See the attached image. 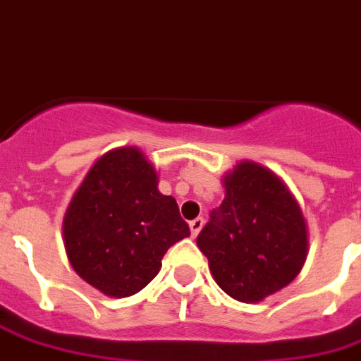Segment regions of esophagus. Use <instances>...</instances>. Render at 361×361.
<instances>
[{
	"label": "esophagus",
	"instance_id": "34e87169",
	"mask_svg": "<svg viewBox=\"0 0 361 361\" xmlns=\"http://www.w3.org/2000/svg\"><path fill=\"white\" fill-rule=\"evenodd\" d=\"M203 224H204V220L201 219V216H199V219H195V220H191V222H189L191 234H193V235L199 234V232H201V228H203Z\"/></svg>",
	"mask_w": 361,
	"mask_h": 361
}]
</instances>
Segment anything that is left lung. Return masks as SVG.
Masks as SVG:
<instances>
[{
	"instance_id": "left-lung-1",
	"label": "left lung",
	"mask_w": 361,
	"mask_h": 361,
	"mask_svg": "<svg viewBox=\"0 0 361 361\" xmlns=\"http://www.w3.org/2000/svg\"><path fill=\"white\" fill-rule=\"evenodd\" d=\"M226 197L197 235L216 284L238 302L255 303L298 276L307 253L305 220L292 193L255 162L224 178Z\"/></svg>"
}]
</instances>
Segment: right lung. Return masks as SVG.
Wrapping results in <instances>:
<instances>
[{
    "label": "right lung",
    "mask_w": 361,
    "mask_h": 361,
    "mask_svg": "<svg viewBox=\"0 0 361 361\" xmlns=\"http://www.w3.org/2000/svg\"><path fill=\"white\" fill-rule=\"evenodd\" d=\"M191 234L176 199L135 147L110 150L85 178L63 219L69 263L90 286L127 298L154 279L173 243Z\"/></svg>",
    "instance_id": "1"
}]
</instances>
